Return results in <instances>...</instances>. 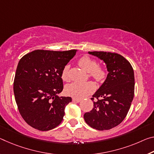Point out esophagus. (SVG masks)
<instances>
[{"mask_svg": "<svg viewBox=\"0 0 154 154\" xmlns=\"http://www.w3.org/2000/svg\"><path fill=\"white\" fill-rule=\"evenodd\" d=\"M82 100L79 99H77V98H72V101L75 102V103H79V102H81Z\"/></svg>", "mask_w": 154, "mask_h": 154, "instance_id": "esophagus-1", "label": "esophagus"}]
</instances>
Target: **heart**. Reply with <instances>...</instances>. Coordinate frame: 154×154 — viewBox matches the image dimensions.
Returning <instances> with one entry per match:
<instances>
[{"label": "heart", "mask_w": 154, "mask_h": 154, "mask_svg": "<svg viewBox=\"0 0 154 154\" xmlns=\"http://www.w3.org/2000/svg\"><path fill=\"white\" fill-rule=\"evenodd\" d=\"M78 64L85 71L89 73L90 77L94 78L97 81L101 82L106 77V70L103 68L98 66V63L97 61L88 56H84L80 58ZM68 69H69V66L66 65L63 68L62 74H61L62 79L66 82L68 81L69 79ZM94 89L95 85L93 82H72L67 85L65 88V91L68 95L75 97V98H84L91 94Z\"/></svg>", "instance_id": "heart-1"}]
</instances>
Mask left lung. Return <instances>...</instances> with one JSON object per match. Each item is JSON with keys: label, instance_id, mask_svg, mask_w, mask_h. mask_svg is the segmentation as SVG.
<instances>
[{"label": "left lung", "instance_id": "8db88e82", "mask_svg": "<svg viewBox=\"0 0 154 154\" xmlns=\"http://www.w3.org/2000/svg\"><path fill=\"white\" fill-rule=\"evenodd\" d=\"M103 60L108 75L92 95L94 108L84 114L86 123L97 130H108L119 125L130 108L134 95V73L130 63L123 56L104 51L88 52Z\"/></svg>", "mask_w": 154, "mask_h": 154}]
</instances>
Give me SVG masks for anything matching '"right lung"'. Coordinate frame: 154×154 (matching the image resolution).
Instances as JSON below:
<instances>
[{"mask_svg": "<svg viewBox=\"0 0 154 154\" xmlns=\"http://www.w3.org/2000/svg\"><path fill=\"white\" fill-rule=\"evenodd\" d=\"M77 51L36 50L19 61L14 96L20 115L32 128L48 131L62 121L65 107L72 99L58 96L64 88L61 74Z\"/></svg>", "mask_w": 154, "mask_h": 154, "instance_id": "right-lung-1", "label": "right lung"}]
</instances>
